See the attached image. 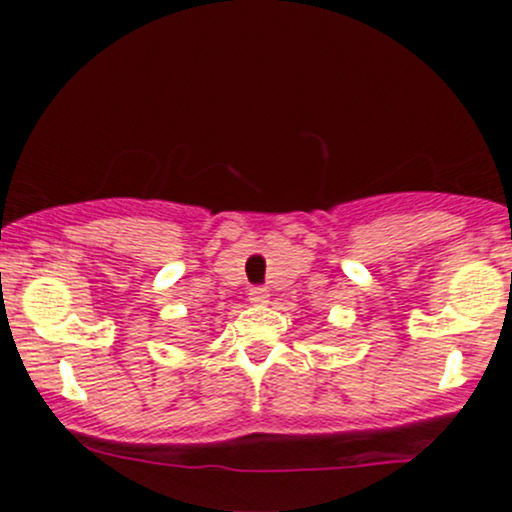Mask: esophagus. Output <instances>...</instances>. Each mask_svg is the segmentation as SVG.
<instances>
[{
    "mask_svg": "<svg viewBox=\"0 0 512 512\" xmlns=\"http://www.w3.org/2000/svg\"><path fill=\"white\" fill-rule=\"evenodd\" d=\"M248 296H250V303H255V305H262V303H267V298H269V291L264 289V286H252Z\"/></svg>",
    "mask_w": 512,
    "mask_h": 512,
    "instance_id": "obj_1",
    "label": "esophagus"
}]
</instances>
